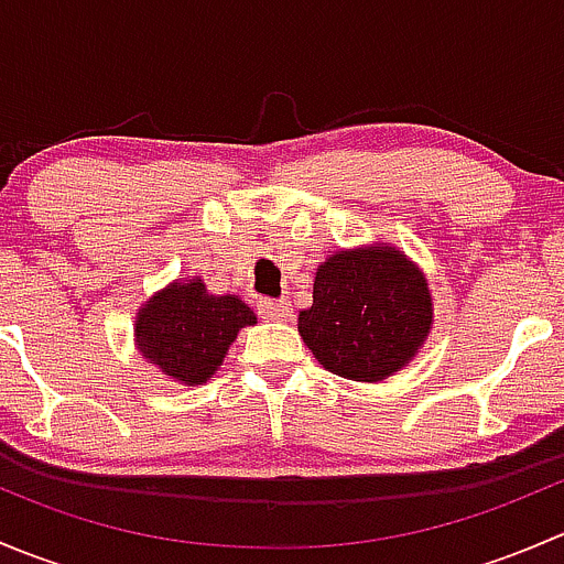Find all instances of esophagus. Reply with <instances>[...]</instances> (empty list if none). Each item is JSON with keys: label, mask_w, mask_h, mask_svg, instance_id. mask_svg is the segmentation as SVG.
Segmentation results:
<instances>
[{"label": "esophagus", "mask_w": 564, "mask_h": 564, "mask_svg": "<svg viewBox=\"0 0 564 564\" xmlns=\"http://www.w3.org/2000/svg\"><path fill=\"white\" fill-rule=\"evenodd\" d=\"M256 311H259L261 318H270V322H286L292 318V305L283 303V300H259L256 303Z\"/></svg>", "instance_id": "1"}]
</instances>
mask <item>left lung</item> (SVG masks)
Masks as SVG:
<instances>
[{
    "mask_svg": "<svg viewBox=\"0 0 564 564\" xmlns=\"http://www.w3.org/2000/svg\"><path fill=\"white\" fill-rule=\"evenodd\" d=\"M434 324L429 281L401 250L379 242L338 250L314 278V305L297 329L318 366L355 382L401 371Z\"/></svg>",
    "mask_w": 564,
    "mask_h": 564,
    "instance_id": "1",
    "label": "left lung"
}]
</instances>
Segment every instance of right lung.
<instances>
[{
    "mask_svg": "<svg viewBox=\"0 0 564 564\" xmlns=\"http://www.w3.org/2000/svg\"><path fill=\"white\" fill-rule=\"evenodd\" d=\"M250 324L256 314L237 294H209L202 278H191L169 283L141 305L135 346L174 382L202 384Z\"/></svg>",
    "mask_w": 564,
    "mask_h": 564,
    "instance_id": "add662e5",
    "label": "right lung"
}]
</instances>
